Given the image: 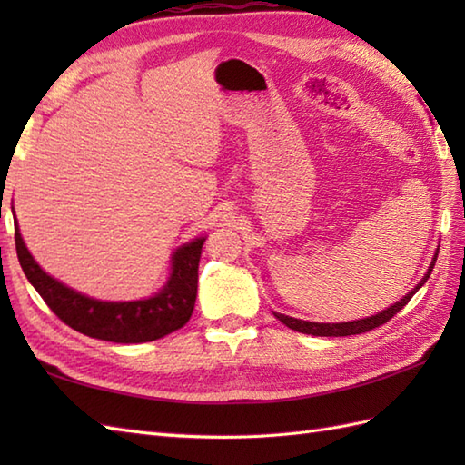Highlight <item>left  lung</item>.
Here are the masks:
<instances>
[{
  "mask_svg": "<svg viewBox=\"0 0 465 465\" xmlns=\"http://www.w3.org/2000/svg\"><path fill=\"white\" fill-rule=\"evenodd\" d=\"M436 260H438V255H433V262L430 265V270L426 272V275H423L421 282L416 285V288H413L410 293H406V298L400 300L398 303L390 305L388 310H383L380 313L371 315V318H363V320H355V322H345V323H315V322L295 320V318H290V315L275 313V312H273V315L282 323L288 325L290 330H295V331H300V333H308V335H322V338H343V335H355V333L371 331L375 328H380V325H383L385 322H390L393 315H396L403 308V305H406L413 298V293H416L421 288V285L428 282V278L431 275L433 265H436Z\"/></svg>",
  "mask_w": 465,
  "mask_h": 465,
  "instance_id": "left-lung-1",
  "label": "left lung"
}]
</instances>
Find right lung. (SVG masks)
<instances>
[{
	"mask_svg": "<svg viewBox=\"0 0 465 465\" xmlns=\"http://www.w3.org/2000/svg\"><path fill=\"white\" fill-rule=\"evenodd\" d=\"M205 238L182 245L172 258V275L153 298L137 302H100L74 292L47 275L19 233L15 222V250L25 278L69 328L95 340L114 343H143L183 328L192 318L197 295V265Z\"/></svg>",
	"mask_w": 465,
	"mask_h": 465,
	"instance_id": "right-lung-1",
	"label": "right lung"
}]
</instances>
